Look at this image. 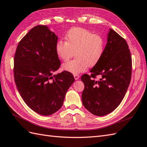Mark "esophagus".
I'll use <instances>...</instances> for the list:
<instances>
[{"mask_svg":"<svg viewBox=\"0 0 147 147\" xmlns=\"http://www.w3.org/2000/svg\"><path fill=\"white\" fill-rule=\"evenodd\" d=\"M74 78L76 80H78L79 78H80V76L78 74H74Z\"/></svg>","mask_w":147,"mask_h":147,"instance_id":"esophagus-1","label":"esophagus"}]
</instances>
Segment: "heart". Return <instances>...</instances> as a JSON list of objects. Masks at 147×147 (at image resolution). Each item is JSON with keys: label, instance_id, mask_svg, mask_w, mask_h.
Wrapping results in <instances>:
<instances>
[{"label": "heart", "instance_id": "b5f03b06", "mask_svg": "<svg viewBox=\"0 0 147 147\" xmlns=\"http://www.w3.org/2000/svg\"><path fill=\"white\" fill-rule=\"evenodd\" d=\"M66 40H59L56 43L58 58L67 61L75 52L76 58L64 63V70L73 74L80 73L88 67L96 66L102 57L105 43L99 35L85 28H73L67 33Z\"/></svg>", "mask_w": 147, "mask_h": 147}]
</instances>
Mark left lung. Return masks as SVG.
I'll use <instances>...</instances> for the list:
<instances>
[{
	"mask_svg": "<svg viewBox=\"0 0 147 147\" xmlns=\"http://www.w3.org/2000/svg\"><path fill=\"white\" fill-rule=\"evenodd\" d=\"M131 57L125 40L111 29L102 58L91 69V74L81 76L84 89L82 104L97 116L109 114L125 96L131 76ZM99 76L100 79L96 80Z\"/></svg>",
	"mask_w": 147,
	"mask_h": 147,
	"instance_id": "1",
	"label": "left lung"
}]
</instances>
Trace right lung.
Wrapping results in <instances>:
<instances>
[{
	"label": "right lung",
	"mask_w": 147,
	"mask_h": 147,
	"mask_svg": "<svg viewBox=\"0 0 147 147\" xmlns=\"http://www.w3.org/2000/svg\"><path fill=\"white\" fill-rule=\"evenodd\" d=\"M58 37L46 25L32 28L18 43L14 56V80L27 106L49 115L61 109L74 78L68 71L53 75L61 66L56 53Z\"/></svg>",
	"instance_id": "right-lung-1"
}]
</instances>
